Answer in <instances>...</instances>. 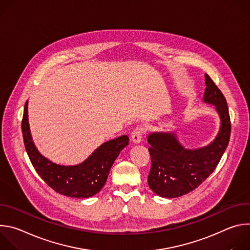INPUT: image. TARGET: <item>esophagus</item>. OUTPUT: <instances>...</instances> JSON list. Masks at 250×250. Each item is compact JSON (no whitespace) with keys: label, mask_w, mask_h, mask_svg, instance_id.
I'll list each match as a JSON object with an SVG mask.
<instances>
[{"label":"esophagus","mask_w":250,"mask_h":250,"mask_svg":"<svg viewBox=\"0 0 250 250\" xmlns=\"http://www.w3.org/2000/svg\"><path fill=\"white\" fill-rule=\"evenodd\" d=\"M145 133V128L142 126H137L131 133V140L134 144H140L142 140V136Z\"/></svg>","instance_id":"obj_1"}]
</instances>
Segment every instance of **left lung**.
<instances>
[{
  "label": "left lung",
  "instance_id": "obj_1",
  "mask_svg": "<svg viewBox=\"0 0 250 250\" xmlns=\"http://www.w3.org/2000/svg\"><path fill=\"white\" fill-rule=\"evenodd\" d=\"M203 101L215 105L220 117V129L210 144L189 149L178 139L174 131H154L147 141L151 157L148 186L158 196L172 199L195 190L218 166L230 136V120L226 98L220 89L205 74Z\"/></svg>",
  "mask_w": 250,
  "mask_h": 250
}]
</instances>
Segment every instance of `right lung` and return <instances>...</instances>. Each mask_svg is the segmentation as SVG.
<instances>
[{
	"label": "right lung",
	"instance_id": "add662e5",
	"mask_svg": "<svg viewBox=\"0 0 250 250\" xmlns=\"http://www.w3.org/2000/svg\"><path fill=\"white\" fill-rule=\"evenodd\" d=\"M28 101L24 104L21 130L27 155L42 179L55 192L71 198H90L106 182L110 170L121 151L128 145V136L121 135L104 142L83 162L60 165L43 156L35 146L28 124Z\"/></svg>",
	"mask_w": 250,
	"mask_h": 250
}]
</instances>
